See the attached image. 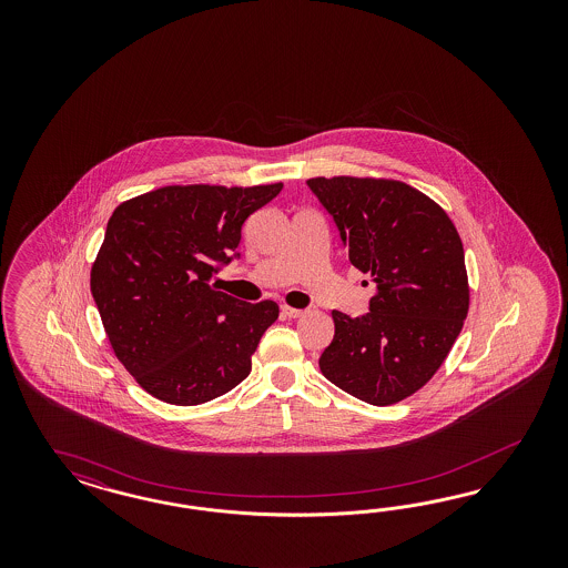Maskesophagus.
Segmentation results:
<instances>
[{
	"instance_id": "obj_1",
	"label": "esophagus",
	"mask_w": 568,
	"mask_h": 568,
	"mask_svg": "<svg viewBox=\"0 0 568 568\" xmlns=\"http://www.w3.org/2000/svg\"><path fill=\"white\" fill-rule=\"evenodd\" d=\"M281 312H283V316H287V318H300V316H304V310L290 308V306H283Z\"/></svg>"
}]
</instances>
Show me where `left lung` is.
Instances as JSON below:
<instances>
[{
  "label": "left lung",
  "mask_w": 568,
  "mask_h": 568,
  "mask_svg": "<svg viewBox=\"0 0 568 568\" xmlns=\"http://www.w3.org/2000/svg\"><path fill=\"white\" fill-rule=\"evenodd\" d=\"M349 262L377 283L368 312L333 310L323 375L373 406L410 396L446 361L468 312L465 250L446 212L420 191L383 179H310Z\"/></svg>",
  "instance_id": "1"
}]
</instances>
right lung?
I'll return each instance as SVG.
<instances>
[{"mask_svg": "<svg viewBox=\"0 0 568 568\" xmlns=\"http://www.w3.org/2000/svg\"><path fill=\"white\" fill-rule=\"evenodd\" d=\"M281 190L162 187L112 212L91 293L116 358L148 394L197 406L250 375L278 306L241 302L210 278L240 260L245 219Z\"/></svg>", "mask_w": 568, "mask_h": 568, "instance_id": "1", "label": "right lung"}]
</instances>
